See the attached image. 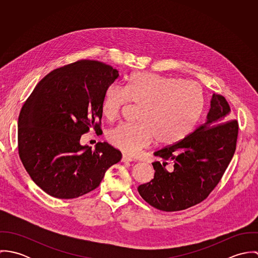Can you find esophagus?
<instances>
[{
  "mask_svg": "<svg viewBox=\"0 0 258 258\" xmlns=\"http://www.w3.org/2000/svg\"><path fill=\"white\" fill-rule=\"evenodd\" d=\"M121 161L122 162H133L134 161V159H132L131 157H128V156H126V155H123L122 156V159H121Z\"/></svg>",
  "mask_w": 258,
  "mask_h": 258,
  "instance_id": "34e87169",
  "label": "esophagus"
}]
</instances>
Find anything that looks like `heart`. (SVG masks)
Instances as JSON below:
<instances>
[{"label": "heart", "instance_id": "obj_1", "mask_svg": "<svg viewBox=\"0 0 258 258\" xmlns=\"http://www.w3.org/2000/svg\"><path fill=\"white\" fill-rule=\"evenodd\" d=\"M142 106L139 124H123L107 133L111 144L128 155H135L156 139L169 147L182 142L199 125L206 106L202 87L182 78L134 73L127 85L106 88L101 112L109 120H117L130 104Z\"/></svg>", "mask_w": 258, "mask_h": 258}]
</instances>
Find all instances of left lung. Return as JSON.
<instances>
[{
	"mask_svg": "<svg viewBox=\"0 0 258 258\" xmlns=\"http://www.w3.org/2000/svg\"><path fill=\"white\" fill-rule=\"evenodd\" d=\"M223 96L213 94L208 120L182 142L154 155V179L138 186L140 196L163 212L183 211L206 200L220 181L236 148L238 122ZM172 164L168 170L165 166Z\"/></svg>",
	"mask_w": 258,
	"mask_h": 258,
	"instance_id": "1",
	"label": "left lung"
}]
</instances>
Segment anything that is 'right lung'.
Instances as JSON below:
<instances>
[{"mask_svg": "<svg viewBox=\"0 0 258 258\" xmlns=\"http://www.w3.org/2000/svg\"><path fill=\"white\" fill-rule=\"evenodd\" d=\"M117 70L82 59L44 76L24 103L18 122V150L32 180L57 199H75L95 189L122 154L106 142L94 150L81 135L101 130V103Z\"/></svg>", "mask_w": 258, "mask_h": 258, "instance_id": "right-lung-1", "label": "right lung"}]
</instances>
